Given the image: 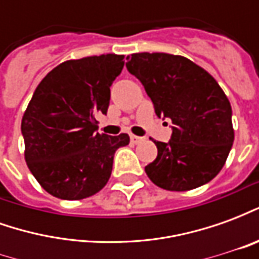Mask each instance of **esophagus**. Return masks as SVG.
I'll list each match as a JSON object with an SVG mask.
<instances>
[{
    "instance_id": "esophagus-1",
    "label": "esophagus",
    "mask_w": 259,
    "mask_h": 259,
    "mask_svg": "<svg viewBox=\"0 0 259 259\" xmlns=\"http://www.w3.org/2000/svg\"><path fill=\"white\" fill-rule=\"evenodd\" d=\"M144 140V137H139V136H135V135H130V141L133 143V144H139L140 141Z\"/></svg>"
}]
</instances>
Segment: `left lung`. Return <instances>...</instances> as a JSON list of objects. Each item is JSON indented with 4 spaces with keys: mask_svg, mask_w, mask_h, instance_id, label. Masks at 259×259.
Masks as SVG:
<instances>
[{
    "mask_svg": "<svg viewBox=\"0 0 259 259\" xmlns=\"http://www.w3.org/2000/svg\"><path fill=\"white\" fill-rule=\"evenodd\" d=\"M126 68L143 83L158 116L174 123L169 143L154 141L158 155L147 176L169 191L211 182L234 140L232 107L217 80L189 58L165 53L132 54Z\"/></svg>",
    "mask_w": 259,
    "mask_h": 259,
    "instance_id": "obj_1",
    "label": "left lung"
}]
</instances>
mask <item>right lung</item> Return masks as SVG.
Returning a JSON list of instances; mask_svg holds the SVG:
<instances>
[{"instance_id": "1", "label": "right lung", "mask_w": 259, "mask_h": 259, "mask_svg": "<svg viewBox=\"0 0 259 259\" xmlns=\"http://www.w3.org/2000/svg\"><path fill=\"white\" fill-rule=\"evenodd\" d=\"M123 65L116 54L69 59L37 85L20 127L27 168L48 194L83 200L108 183L113 154L130 139L97 133L96 115L107 113L109 87Z\"/></svg>"}]
</instances>
